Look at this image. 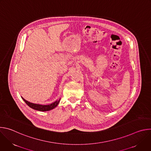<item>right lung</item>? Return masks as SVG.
Returning a JSON list of instances; mask_svg holds the SVG:
<instances>
[{
    "label": "right lung",
    "mask_w": 151,
    "mask_h": 151,
    "mask_svg": "<svg viewBox=\"0 0 151 151\" xmlns=\"http://www.w3.org/2000/svg\"><path fill=\"white\" fill-rule=\"evenodd\" d=\"M22 99L25 101V103L30 107H31V108L37 110V111H48L52 110L54 108H55V107L58 104L59 101H60V100H58V101H55V102H54L50 104H48V105H41V104H34V103H30V102L26 100L23 97H22Z\"/></svg>",
    "instance_id": "add662e5"
}]
</instances>
